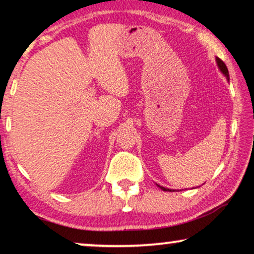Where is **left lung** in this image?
Instances as JSON below:
<instances>
[{
    "label": "left lung",
    "instance_id": "obj_1",
    "mask_svg": "<svg viewBox=\"0 0 254 254\" xmlns=\"http://www.w3.org/2000/svg\"><path fill=\"white\" fill-rule=\"evenodd\" d=\"M216 63H217V66H218V70L222 72V74L226 78V80L229 81L230 80V75H229V71H228V67H226V65L224 64V62L220 61L218 57H216ZM156 186L159 187L161 190H163V191H176V190L168 189V188H164L162 186H160V184H156Z\"/></svg>",
    "mask_w": 254,
    "mask_h": 254
}]
</instances>
